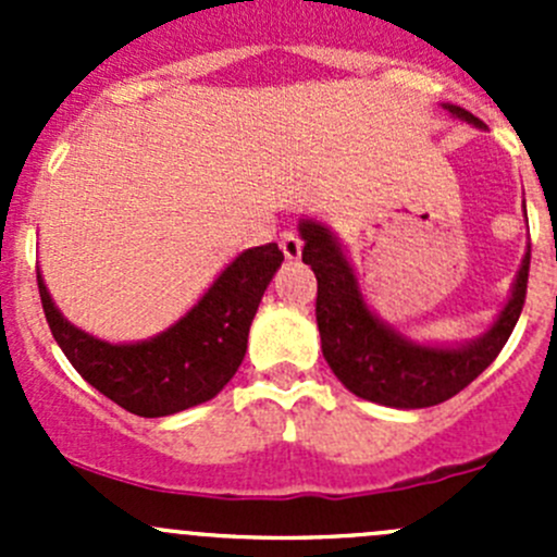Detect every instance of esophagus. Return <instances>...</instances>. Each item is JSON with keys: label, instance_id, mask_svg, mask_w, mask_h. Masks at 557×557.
<instances>
[{"label": "esophagus", "instance_id": "1", "mask_svg": "<svg viewBox=\"0 0 557 557\" xmlns=\"http://www.w3.org/2000/svg\"><path fill=\"white\" fill-rule=\"evenodd\" d=\"M280 247H283L285 258L294 261V258L301 256V247H305V243H301V237L296 232H283L280 234Z\"/></svg>", "mask_w": 557, "mask_h": 557}]
</instances>
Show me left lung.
<instances>
[{
  "label": "left lung",
  "instance_id": "1",
  "mask_svg": "<svg viewBox=\"0 0 557 557\" xmlns=\"http://www.w3.org/2000/svg\"><path fill=\"white\" fill-rule=\"evenodd\" d=\"M445 107L455 117L482 126V121H476L463 107ZM299 232L305 239L301 261L310 263L318 277L314 318L323 358L339 383L367 401L398 409H423L453 398L496 361L525 305L531 250L522 258L507 307L485 336L463 347L414 345L369 312L356 274L329 228L305 221Z\"/></svg>",
  "mask_w": 557,
  "mask_h": 557
}]
</instances>
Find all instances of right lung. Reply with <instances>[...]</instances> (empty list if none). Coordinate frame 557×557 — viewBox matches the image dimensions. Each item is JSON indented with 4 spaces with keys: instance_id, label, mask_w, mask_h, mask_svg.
I'll return each instance as SVG.
<instances>
[{
    "instance_id": "right-lung-1",
    "label": "right lung",
    "mask_w": 557,
    "mask_h": 557,
    "mask_svg": "<svg viewBox=\"0 0 557 557\" xmlns=\"http://www.w3.org/2000/svg\"><path fill=\"white\" fill-rule=\"evenodd\" d=\"M280 263L283 250L274 243L245 250L194 310L164 334L137 345L94 339L55 310L39 272L37 288L50 334L81 377L139 418H164L210 401L237 374L247 331Z\"/></svg>"
}]
</instances>
